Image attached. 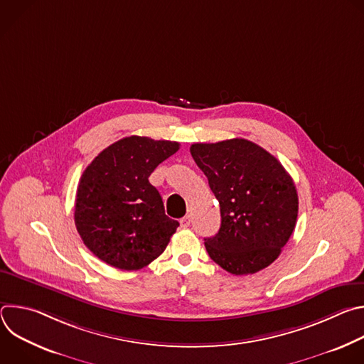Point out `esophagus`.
<instances>
[{
	"instance_id": "34e87169",
	"label": "esophagus",
	"mask_w": 364,
	"mask_h": 364,
	"mask_svg": "<svg viewBox=\"0 0 364 364\" xmlns=\"http://www.w3.org/2000/svg\"><path fill=\"white\" fill-rule=\"evenodd\" d=\"M180 225H181V228L183 229H186V228H188L190 226V218L188 216H186V218H183L181 220H180Z\"/></svg>"
}]
</instances>
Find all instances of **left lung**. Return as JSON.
I'll return each mask as SVG.
<instances>
[{
	"mask_svg": "<svg viewBox=\"0 0 364 364\" xmlns=\"http://www.w3.org/2000/svg\"><path fill=\"white\" fill-rule=\"evenodd\" d=\"M191 157L220 204L222 225L204 246L233 275L269 267L291 237L298 216L295 184L262 146L243 138L193 144Z\"/></svg>",
	"mask_w": 364,
	"mask_h": 364,
	"instance_id": "1",
	"label": "left lung"
}]
</instances>
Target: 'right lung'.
Returning a JSON list of instances; mask_svg holds the SVG:
<instances>
[{
  "label": "right lung",
  "instance_id": "add662e5",
  "mask_svg": "<svg viewBox=\"0 0 364 364\" xmlns=\"http://www.w3.org/2000/svg\"><path fill=\"white\" fill-rule=\"evenodd\" d=\"M180 148L174 141L127 136L103 149L83 171L75 225L86 247L105 264L136 271L167 247L180 223L148 177Z\"/></svg>",
  "mask_w": 364,
  "mask_h": 364
}]
</instances>
